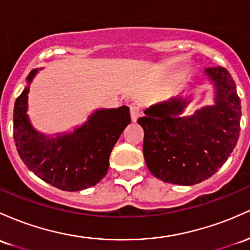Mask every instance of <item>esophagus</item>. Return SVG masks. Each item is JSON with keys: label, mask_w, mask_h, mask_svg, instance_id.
Masks as SVG:
<instances>
[{"label": "esophagus", "mask_w": 250, "mask_h": 250, "mask_svg": "<svg viewBox=\"0 0 250 250\" xmlns=\"http://www.w3.org/2000/svg\"><path fill=\"white\" fill-rule=\"evenodd\" d=\"M140 108L138 105H135V104H131L130 105V116H131V121L133 122H136V120L140 117Z\"/></svg>", "instance_id": "1"}]
</instances>
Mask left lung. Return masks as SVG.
I'll return each instance as SVG.
<instances>
[{
    "instance_id": "left-lung-1",
    "label": "left lung",
    "mask_w": 250,
    "mask_h": 250,
    "mask_svg": "<svg viewBox=\"0 0 250 250\" xmlns=\"http://www.w3.org/2000/svg\"><path fill=\"white\" fill-rule=\"evenodd\" d=\"M216 87L215 105L183 116L188 101L169 98L145 110L144 155L152 174L165 183L194 185L223 166L240 136L241 101L227 68H205Z\"/></svg>"
}]
</instances>
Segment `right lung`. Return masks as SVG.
<instances>
[{
    "label": "right lung",
    "instance_id": "obj_1",
    "mask_svg": "<svg viewBox=\"0 0 250 250\" xmlns=\"http://www.w3.org/2000/svg\"><path fill=\"white\" fill-rule=\"evenodd\" d=\"M38 70L31 71V83ZM29 86L15 101L14 141L29 171L64 191H81L105 177L109 156L125 128L130 123L129 108L96 110L71 134L51 138L32 127L27 115Z\"/></svg>",
    "mask_w": 250,
    "mask_h": 250
}]
</instances>
